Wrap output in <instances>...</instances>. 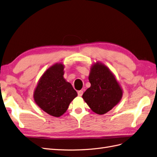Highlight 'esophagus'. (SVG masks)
Masks as SVG:
<instances>
[{
	"mask_svg": "<svg viewBox=\"0 0 157 157\" xmlns=\"http://www.w3.org/2000/svg\"><path fill=\"white\" fill-rule=\"evenodd\" d=\"M78 95L79 97H82V95H83V91L82 90H79L78 91Z\"/></svg>",
	"mask_w": 157,
	"mask_h": 157,
	"instance_id": "esophagus-1",
	"label": "esophagus"
}]
</instances>
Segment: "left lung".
Returning a JSON list of instances; mask_svg holds the SVG:
<instances>
[{"label": "left lung", "instance_id": "8db88e82", "mask_svg": "<svg viewBox=\"0 0 157 157\" xmlns=\"http://www.w3.org/2000/svg\"><path fill=\"white\" fill-rule=\"evenodd\" d=\"M89 81L91 87L84 92L82 98L95 113L106 114L120 101L122 89L114 75L104 64L97 62L92 65Z\"/></svg>", "mask_w": 157, "mask_h": 157}]
</instances>
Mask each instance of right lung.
Segmentation results:
<instances>
[{
    "mask_svg": "<svg viewBox=\"0 0 157 157\" xmlns=\"http://www.w3.org/2000/svg\"><path fill=\"white\" fill-rule=\"evenodd\" d=\"M64 66L56 63L48 68L40 78L33 93V98L43 111L60 117L70 102L78 96L71 83L64 78Z\"/></svg>",
    "mask_w": 157,
    "mask_h": 157,
    "instance_id": "add662e5",
    "label": "right lung"
}]
</instances>
